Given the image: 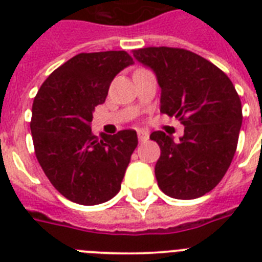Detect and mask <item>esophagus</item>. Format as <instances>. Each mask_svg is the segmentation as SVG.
<instances>
[{
	"label": "esophagus",
	"instance_id": "esophagus-1",
	"mask_svg": "<svg viewBox=\"0 0 262 262\" xmlns=\"http://www.w3.org/2000/svg\"><path fill=\"white\" fill-rule=\"evenodd\" d=\"M137 136H139L140 141H147V140L149 139V133H148L147 130H143V129H140V130L137 132Z\"/></svg>",
	"mask_w": 262,
	"mask_h": 262
}]
</instances>
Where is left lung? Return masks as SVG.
I'll use <instances>...</instances> for the list:
<instances>
[{
    "mask_svg": "<svg viewBox=\"0 0 262 262\" xmlns=\"http://www.w3.org/2000/svg\"><path fill=\"white\" fill-rule=\"evenodd\" d=\"M156 76L160 113L179 118V141L164 132L149 139L160 147L155 175L164 194L191 200L211 191L230 167L242 125V106L227 75L185 49L145 47L133 51Z\"/></svg>",
    "mask_w": 262,
    "mask_h": 262,
    "instance_id": "8db88e82",
    "label": "left lung"
}]
</instances>
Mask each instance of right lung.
Returning a JSON list of instances; mask_svg holds the SVG:
<instances>
[{"label":"right lung","instance_id":"right-lung-1","mask_svg":"<svg viewBox=\"0 0 262 262\" xmlns=\"http://www.w3.org/2000/svg\"><path fill=\"white\" fill-rule=\"evenodd\" d=\"M133 59L126 51L81 53L51 73L32 104L35 155L53 186L81 205L111 200L137 147L136 130L92 135L95 107Z\"/></svg>","mask_w":262,"mask_h":262}]
</instances>
